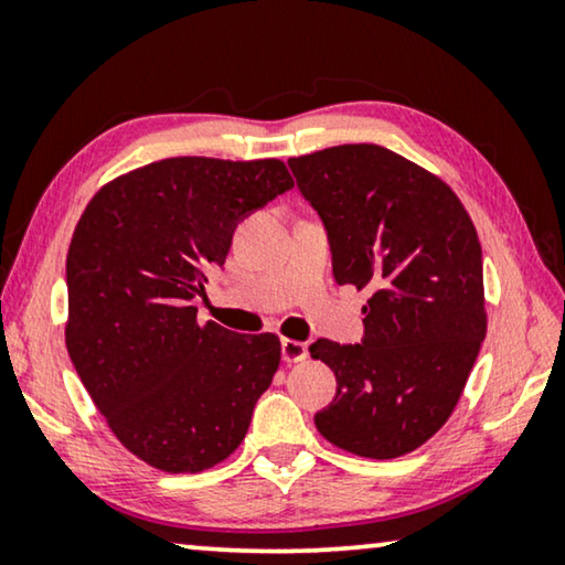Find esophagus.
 <instances>
[{"instance_id":"esophagus-1","label":"esophagus","mask_w":565,"mask_h":565,"mask_svg":"<svg viewBox=\"0 0 565 565\" xmlns=\"http://www.w3.org/2000/svg\"><path fill=\"white\" fill-rule=\"evenodd\" d=\"M308 358V347L296 339H282V360L285 362H303Z\"/></svg>"}]
</instances>
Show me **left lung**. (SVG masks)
Wrapping results in <instances>:
<instances>
[{
	"mask_svg": "<svg viewBox=\"0 0 565 565\" xmlns=\"http://www.w3.org/2000/svg\"><path fill=\"white\" fill-rule=\"evenodd\" d=\"M288 167L327 228L334 280L373 292L360 344L308 347L337 375L316 429L360 458H401L450 419L486 337L476 226L439 177L383 146H331Z\"/></svg>",
	"mask_w": 565,
	"mask_h": 565,
	"instance_id": "obj_1",
	"label": "left lung"
}]
</instances>
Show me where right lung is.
Returning <instances> with one entry per match:
<instances>
[{"label": "right lung", "mask_w": 565, "mask_h": 565, "mask_svg": "<svg viewBox=\"0 0 565 565\" xmlns=\"http://www.w3.org/2000/svg\"><path fill=\"white\" fill-rule=\"evenodd\" d=\"M292 188L280 159L174 157L107 182L66 257V350L122 447L200 473L242 445L280 365L275 334L198 323L192 298L246 215Z\"/></svg>", "instance_id": "right-lung-1"}]
</instances>
